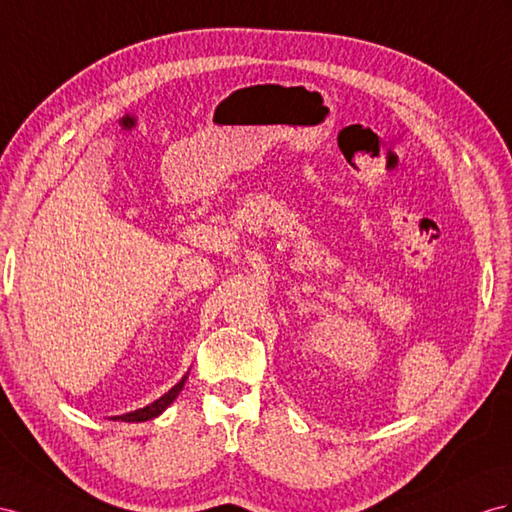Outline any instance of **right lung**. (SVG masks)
<instances>
[{
  "mask_svg": "<svg viewBox=\"0 0 512 512\" xmlns=\"http://www.w3.org/2000/svg\"><path fill=\"white\" fill-rule=\"evenodd\" d=\"M186 378L188 376H183L181 381L170 389L168 393H164V396L160 398V400H155V402H151L149 406H144V409H138V411H134V413H125V415H119V417H112V419H121V422H147V419H153V417H157L160 415L166 406L173 402L177 396H179V391L183 389V385H186Z\"/></svg>",
  "mask_w": 512,
  "mask_h": 512,
  "instance_id": "1",
  "label": "right lung"
}]
</instances>
